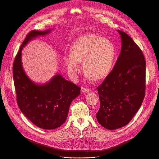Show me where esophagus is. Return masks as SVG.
Segmentation results:
<instances>
[{
	"mask_svg": "<svg viewBox=\"0 0 159 159\" xmlns=\"http://www.w3.org/2000/svg\"><path fill=\"white\" fill-rule=\"evenodd\" d=\"M89 90H90V89H89V88H87V87H82L81 88V91L82 92V93H88V92H89Z\"/></svg>",
	"mask_w": 159,
	"mask_h": 159,
	"instance_id": "34e87169",
	"label": "esophagus"
}]
</instances>
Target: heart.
I'll return each instance as SVG.
<instances>
[{
    "mask_svg": "<svg viewBox=\"0 0 159 159\" xmlns=\"http://www.w3.org/2000/svg\"><path fill=\"white\" fill-rule=\"evenodd\" d=\"M116 55L114 44L107 38L95 34L82 36L73 43L70 54L64 57L68 70L72 74L80 70V61L85 74L94 80L106 77L111 70Z\"/></svg>",
    "mask_w": 159,
    "mask_h": 159,
    "instance_id": "b5f03b06",
    "label": "heart"
}]
</instances>
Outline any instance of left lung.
I'll return each mask as SVG.
<instances>
[{
  "mask_svg": "<svg viewBox=\"0 0 159 159\" xmlns=\"http://www.w3.org/2000/svg\"><path fill=\"white\" fill-rule=\"evenodd\" d=\"M121 50L111 72L99 85V124L113 130L126 125L140 107L145 96L146 62L142 50L131 37L118 31Z\"/></svg>",
  "mask_w": 159,
  "mask_h": 159,
  "instance_id": "1",
  "label": "left lung"
}]
</instances>
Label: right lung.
<instances>
[{
	"mask_svg": "<svg viewBox=\"0 0 159 159\" xmlns=\"http://www.w3.org/2000/svg\"><path fill=\"white\" fill-rule=\"evenodd\" d=\"M44 31L33 30L22 42L13 63V79L17 105L34 125L44 129H55L66 120L71 102L80 94V87L57 74L46 84L38 85L26 75L21 63V51L25 45Z\"/></svg>",
	"mask_w": 159,
	"mask_h": 159,
	"instance_id": "right-lung-1",
	"label": "right lung"
}]
</instances>
